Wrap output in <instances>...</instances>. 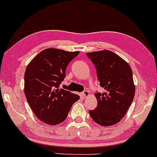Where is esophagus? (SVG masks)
Listing matches in <instances>:
<instances>
[{"label": "esophagus", "instance_id": "obj_1", "mask_svg": "<svg viewBox=\"0 0 157 157\" xmlns=\"http://www.w3.org/2000/svg\"><path fill=\"white\" fill-rule=\"evenodd\" d=\"M82 95H83L85 98H86V97H88V95H89V92H88V90H84V91L82 92Z\"/></svg>", "mask_w": 157, "mask_h": 157}]
</instances>
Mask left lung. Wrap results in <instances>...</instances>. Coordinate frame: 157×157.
<instances>
[{
    "instance_id": "obj_1",
    "label": "left lung",
    "mask_w": 157,
    "mask_h": 157,
    "mask_svg": "<svg viewBox=\"0 0 157 157\" xmlns=\"http://www.w3.org/2000/svg\"><path fill=\"white\" fill-rule=\"evenodd\" d=\"M93 62L103 93L95 94L98 106L90 110L91 119L102 126L120 122L133 101L135 93L132 70L122 58L110 51L88 53Z\"/></svg>"
}]
</instances>
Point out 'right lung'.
<instances>
[{"label":"right lung","instance_id":"1","mask_svg":"<svg viewBox=\"0 0 157 157\" xmlns=\"http://www.w3.org/2000/svg\"><path fill=\"white\" fill-rule=\"evenodd\" d=\"M78 51L48 48L41 51L27 66L24 75V91L35 116L48 125L63 122L80 97L69 90L59 89L66 77L69 63Z\"/></svg>","mask_w":157,"mask_h":157}]
</instances>
